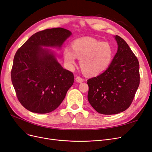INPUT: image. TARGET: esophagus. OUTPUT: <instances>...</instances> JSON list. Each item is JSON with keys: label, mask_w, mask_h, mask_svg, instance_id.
Returning <instances> with one entry per match:
<instances>
[{"label": "esophagus", "mask_w": 152, "mask_h": 152, "mask_svg": "<svg viewBox=\"0 0 152 152\" xmlns=\"http://www.w3.org/2000/svg\"><path fill=\"white\" fill-rule=\"evenodd\" d=\"M75 80H76V81H77V82H79V83H81V82H82L84 81L83 79H82V78L80 77H77Z\"/></svg>", "instance_id": "34e87169"}]
</instances>
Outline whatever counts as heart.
<instances>
[{
    "mask_svg": "<svg viewBox=\"0 0 152 152\" xmlns=\"http://www.w3.org/2000/svg\"><path fill=\"white\" fill-rule=\"evenodd\" d=\"M113 57V49L107 42L93 38L77 39L72 44V49H63V58L66 65L72 67L76 58L80 59V66L85 75L95 77L102 74L109 67Z\"/></svg>",
    "mask_w": 152,
    "mask_h": 152,
    "instance_id": "heart-1",
    "label": "heart"
}]
</instances>
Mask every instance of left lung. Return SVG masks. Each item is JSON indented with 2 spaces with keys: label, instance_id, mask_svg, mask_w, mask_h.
Returning a JSON list of instances; mask_svg holds the SVG:
<instances>
[{
  "label": "left lung",
  "instance_id": "1",
  "mask_svg": "<svg viewBox=\"0 0 152 152\" xmlns=\"http://www.w3.org/2000/svg\"><path fill=\"white\" fill-rule=\"evenodd\" d=\"M117 52L102 74L87 80V98L96 112L113 115L130 107L140 81L137 58L121 37H115Z\"/></svg>",
  "mask_w": 152,
  "mask_h": 152
}]
</instances>
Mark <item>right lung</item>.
I'll list each match as a JSON object with an SVG mask.
<instances>
[{
	"mask_svg": "<svg viewBox=\"0 0 152 152\" xmlns=\"http://www.w3.org/2000/svg\"><path fill=\"white\" fill-rule=\"evenodd\" d=\"M71 35L63 28L44 30L31 35L16 51L11 80L18 100L29 111H54L73 85V73L61 66L50 49L42 48L60 49Z\"/></svg>",
	"mask_w": 152,
	"mask_h": 152,
	"instance_id": "obj_1",
	"label": "right lung"
}]
</instances>
